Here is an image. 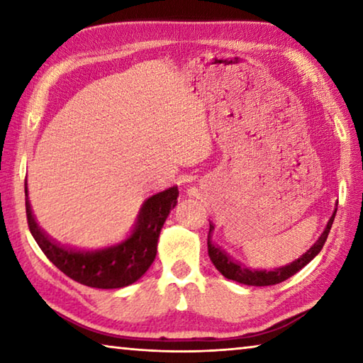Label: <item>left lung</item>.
Returning <instances> with one entry per match:
<instances>
[{
	"mask_svg": "<svg viewBox=\"0 0 363 363\" xmlns=\"http://www.w3.org/2000/svg\"><path fill=\"white\" fill-rule=\"evenodd\" d=\"M335 214H336V210L333 213V216L330 218L327 227L323 229L322 235L317 238V242L312 245V247L307 250L303 256L298 257V259H294L290 264H286V266L275 267L272 270H266V269L257 270V269H248V267L242 266V264L235 262L229 255L225 253V251H223L211 242V233L214 230L213 224H210V233H208V256H210V259L214 264V267H216L225 279L238 281V284H242V285L269 286V285L280 284V281L290 279L291 275L299 272L301 269L307 266V264H309L318 253H320V250L323 248L325 242H327L331 224H333V220H335Z\"/></svg>",
	"mask_w": 363,
	"mask_h": 363,
	"instance_id": "obj_1",
	"label": "left lung"
}]
</instances>
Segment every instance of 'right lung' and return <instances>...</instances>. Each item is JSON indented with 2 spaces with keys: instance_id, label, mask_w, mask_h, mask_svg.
<instances>
[{
  "instance_id": "1",
  "label": "right lung",
  "mask_w": 363,
  "mask_h": 363,
  "mask_svg": "<svg viewBox=\"0 0 363 363\" xmlns=\"http://www.w3.org/2000/svg\"><path fill=\"white\" fill-rule=\"evenodd\" d=\"M27 195V182H26ZM176 186L147 199L138 214L130 235L121 242L97 250H75L52 242L36 224L28 199L26 210L30 232L43 253L54 266L78 284L112 290L138 281L157 256L158 237L168 214L177 203Z\"/></svg>"
}]
</instances>
